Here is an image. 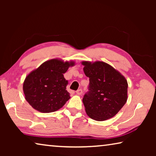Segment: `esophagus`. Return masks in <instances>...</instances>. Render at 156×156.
Instances as JSON below:
<instances>
[{"label":"esophagus","instance_id":"34e87169","mask_svg":"<svg viewBox=\"0 0 156 156\" xmlns=\"http://www.w3.org/2000/svg\"><path fill=\"white\" fill-rule=\"evenodd\" d=\"M76 94H77L78 95H79V96H80V95H81L82 94H83V90H82V89H78L77 91H76Z\"/></svg>","mask_w":156,"mask_h":156}]
</instances>
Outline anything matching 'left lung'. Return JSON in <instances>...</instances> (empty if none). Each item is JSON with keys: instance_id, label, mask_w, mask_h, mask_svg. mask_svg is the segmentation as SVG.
I'll list each match as a JSON object with an SVG mask.
<instances>
[{"instance_id": "left-lung-1", "label": "left lung", "mask_w": 156, "mask_h": 156, "mask_svg": "<svg viewBox=\"0 0 156 156\" xmlns=\"http://www.w3.org/2000/svg\"><path fill=\"white\" fill-rule=\"evenodd\" d=\"M82 65L89 78V91L83 98L87 114L96 121L110 119L127 100V80L106 62L83 61Z\"/></svg>"}]
</instances>
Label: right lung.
Returning <instances> with one entry per match:
<instances>
[{"label":"right lung","mask_w":156,"mask_h":156,"mask_svg":"<svg viewBox=\"0 0 156 156\" xmlns=\"http://www.w3.org/2000/svg\"><path fill=\"white\" fill-rule=\"evenodd\" d=\"M75 62L54 58L47 60L31 72L23 83L25 100L34 109L51 113L62 108L70 98L66 90L68 81L63 73Z\"/></svg>","instance_id":"add662e5"}]
</instances>
